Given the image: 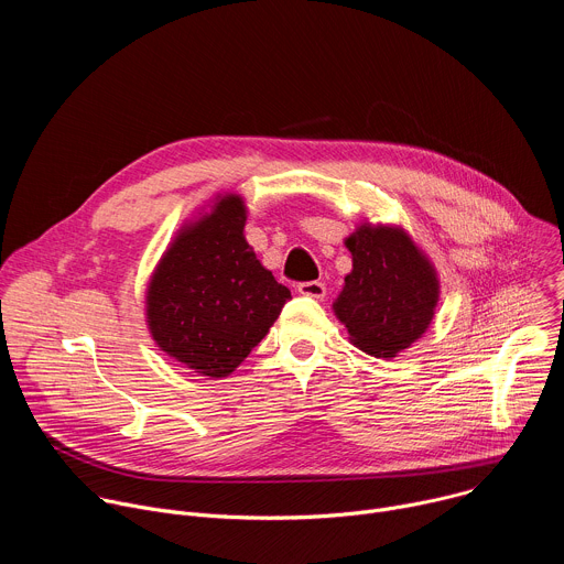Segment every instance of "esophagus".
Segmentation results:
<instances>
[{
	"label": "esophagus",
	"mask_w": 564,
	"mask_h": 564,
	"mask_svg": "<svg viewBox=\"0 0 564 564\" xmlns=\"http://www.w3.org/2000/svg\"><path fill=\"white\" fill-rule=\"evenodd\" d=\"M299 294L303 296H310V299H324L326 296V285L321 281H305V283H299Z\"/></svg>",
	"instance_id": "1"
}]
</instances>
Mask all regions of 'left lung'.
Returning <instances> with one entry per match:
<instances>
[{"mask_svg": "<svg viewBox=\"0 0 564 564\" xmlns=\"http://www.w3.org/2000/svg\"><path fill=\"white\" fill-rule=\"evenodd\" d=\"M346 246L352 252V272L335 312L357 348L394 357L431 324L440 294L435 272L399 229L361 225Z\"/></svg>", "mask_w": 564, "mask_h": 564, "instance_id": "obj_1", "label": "left lung"}]
</instances>
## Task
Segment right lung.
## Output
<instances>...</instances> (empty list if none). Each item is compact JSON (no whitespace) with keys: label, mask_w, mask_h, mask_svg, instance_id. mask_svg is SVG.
<instances>
[{"label":"right lung","mask_w":564,"mask_h":564,"mask_svg":"<svg viewBox=\"0 0 564 564\" xmlns=\"http://www.w3.org/2000/svg\"><path fill=\"white\" fill-rule=\"evenodd\" d=\"M246 205L225 196L160 261L147 296L149 328L170 357L225 377L268 335L292 299L246 243Z\"/></svg>","instance_id":"1"}]
</instances>
